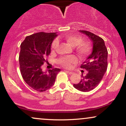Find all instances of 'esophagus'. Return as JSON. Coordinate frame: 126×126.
Here are the masks:
<instances>
[{"label": "esophagus", "mask_w": 126, "mask_h": 126, "mask_svg": "<svg viewBox=\"0 0 126 126\" xmlns=\"http://www.w3.org/2000/svg\"><path fill=\"white\" fill-rule=\"evenodd\" d=\"M66 72H67L69 75H72L73 73H74L73 72H71V71H66Z\"/></svg>", "instance_id": "obj_1"}]
</instances>
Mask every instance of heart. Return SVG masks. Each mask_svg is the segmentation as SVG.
Returning <instances> with one entry per match:
<instances>
[{"label": "heart", "instance_id": "obj_1", "mask_svg": "<svg viewBox=\"0 0 126 126\" xmlns=\"http://www.w3.org/2000/svg\"><path fill=\"white\" fill-rule=\"evenodd\" d=\"M64 40L71 45L75 47V49L77 52L79 57L82 59H84L90 54L91 47L87 42L82 41V38L79 35H74V34H67L63 37ZM57 47V42L54 41L52 44V49L55 50ZM78 59L76 56H63L59 59L58 63L60 66L66 69H69L72 67V65L76 63Z\"/></svg>", "mask_w": 126, "mask_h": 126}]
</instances>
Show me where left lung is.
I'll list each match as a JSON object with an SVG mask.
<instances>
[{
    "instance_id": "1",
    "label": "left lung",
    "mask_w": 126,
    "mask_h": 126,
    "mask_svg": "<svg viewBox=\"0 0 126 126\" xmlns=\"http://www.w3.org/2000/svg\"><path fill=\"white\" fill-rule=\"evenodd\" d=\"M85 34L92 42V50L91 54L80 66V68L87 71L85 75H81V80L73 86L82 92H88L98 86L102 80L107 69L108 51L104 40L93 33L79 30Z\"/></svg>"
}]
</instances>
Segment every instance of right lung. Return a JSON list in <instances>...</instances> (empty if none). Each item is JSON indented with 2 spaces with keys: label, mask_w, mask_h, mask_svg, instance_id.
I'll return each instance as SVG.
<instances>
[{
  "label": "right lung",
  "mask_w": 126,
  "mask_h": 126,
  "mask_svg": "<svg viewBox=\"0 0 126 126\" xmlns=\"http://www.w3.org/2000/svg\"><path fill=\"white\" fill-rule=\"evenodd\" d=\"M57 32L36 33L28 36L21 44L19 56L20 71L27 84L34 90L44 92L53 86L60 69L43 71L42 65L51 52Z\"/></svg>",
  "instance_id": "1"
}]
</instances>
